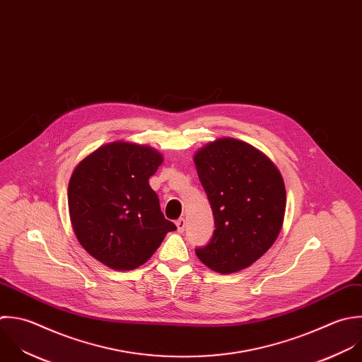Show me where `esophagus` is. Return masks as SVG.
<instances>
[{
  "label": "esophagus",
  "mask_w": 362,
  "mask_h": 362,
  "mask_svg": "<svg viewBox=\"0 0 362 362\" xmlns=\"http://www.w3.org/2000/svg\"><path fill=\"white\" fill-rule=\"evenodd\" d=\"M176 227H177V231H179V233H183V231H185L186 221H185V218H183V217H182V218H179V220L176 221Z\"/></svg>",
  "instance_id": "1"
}]
</instances>
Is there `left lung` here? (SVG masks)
Segmentation results:
<instances>
[{"label": "left lung", "instance_id": "left-lung-1", "mask_svg": "<svg viewBox=\"0 0 362 362\" xmlns=\"http://www.w3.org/2000/svg\"><path fill=\"white\" fill-rule=\"evenodd\" d=\"M193 159L216 226L196 255L218 274L248 268L282 228L286 190L281 172L261 151L234 138L207 144Z\"/></svg>", "mask_w": 362, "mask_h": 362}]
</instances>
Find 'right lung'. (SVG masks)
Segmentation results:
<instances>
[{
    "mask_svg": "<svg viewBox=\"0 0 362 362\" xmlns=\"http://www.w3.org/2000/svg\"><path fill=\"white\" fill-rule=\"evenodd\" d=\"M162 162L151 146L117 141L95 149L73 170L67 202L74 234L105 267L136 269L176 230L149 186Z\"/></svg>",
    "mask_w": 362,
    "mask_h": 362,
    "instance_id": "right-lung-1",
    "label": "right lung"
}]
</instances>
